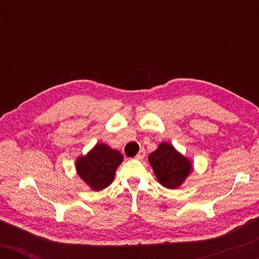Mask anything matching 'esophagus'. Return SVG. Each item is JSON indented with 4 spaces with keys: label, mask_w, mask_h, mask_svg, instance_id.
Wrapping results in <instances>:
<instances>
[{
    "label": "esophagus",
    "mask_w": 259,
    "mask_h": 259,
    "mask_svg": "<svg viewBox=\"0 0 259 259\" xmlns=\"http://www.w3.org/2000/svg\"><path fill=\"white\" fill-rule=\"evenodd\" d=\"M144 157H145V150L144 148H141V150L138 152V154L136 155V159L137 160H141V159H144Z\"/></svg>",
    "instance_id": "esophagus-1"
}]
</instances>
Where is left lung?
Wrapping results in <instances>:
<instances>
[{
	"mask_svg": "<svg viewBox=\"0 0 259 259\" xmlns=\"http://www.w3.org/2000/svg\"><path fill=\"white\" fill-rule=\"evenodd\" d=\"M148 161L158 182L166 189H178L193 171L192 161L168 143L159 144L148 155Z\"/></svg>",
	"mask_w": 259,
	"mask_h": 259,
	"instance_id": "obj_1",
	"label": "left lung"
}]
</instances>
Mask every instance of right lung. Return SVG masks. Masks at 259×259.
I'll return each mask as SVG.
<instances>
[{"instance_id": "add662e5", "label": "right lung", "mask_w": 259, "mask_h": 259, "mask_svg": "<svg viewBox=\"0 0 259 259\" xmlns=\"http://www.w3.org/2000/svg\"><path fill=\"white\" fill-rule=\"evenodd\" d=\"M123 155L108 145L99 143L86 155L77 157L76 173L93 191H101L111 185Z\"/></svg>"}]
</instances>
